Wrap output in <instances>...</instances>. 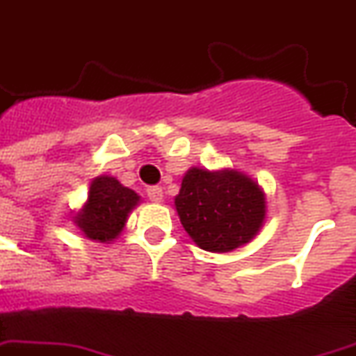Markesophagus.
<instances>
[{
	"label": "esophagus",
	"instance_id": "esophagus-1",
	"mask_svg": "<svg viewBox=\"0 0 356 356\" xmlns=\"http://www.w3.org/2000/svg\"><path fill=\"white\" fill-rule=\"evenodd\" d=\"M146 193H148L149 201H153V203H161L163 201V188L161 186H148L146 188Z\"/></svg>",
	"mask_w": 356,
	"mask_h": 356
}]
</instances>
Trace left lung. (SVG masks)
I'll use <instances>...</instances> for the list:
<instances>
[{"label": "left lung", "instance_id": "8db88e82", "mask_svg": "<svg viewBox=\"0 0 356 356\" xmlns=\"http://www.w3.org/2000/svg\"><path fill=\"white\" fill-rule=\"evenodd\" d=\"M179 219L197 247L230 252L248 243L265 219V193L236 170L192 168L175 197Z\"/></svg>", "mask_w": 356, "mask_h": 356}]
</instances>
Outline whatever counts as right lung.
Instances as JSON below:
<instances>
[{
  "instance_id": "add662e5",
  "label": "right lung",
  "mask_w": 356,
  "mask_h": 356,
  "mask_svg": "<svg viewBox=\"0 0 356 356\" xmlns=\"http://www.w3.org/2000/svg\"><path fill=\"white\" fill-rule=\"evenodd\" d=\"M138 199L137 193L115 177H97L89 188L88 203L74 216V223L86 238L109 243L120 234Z\"/></svg>"
}]
</instances>
